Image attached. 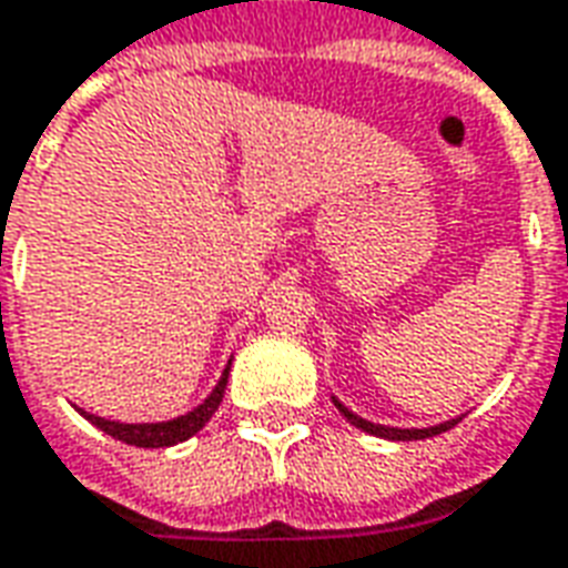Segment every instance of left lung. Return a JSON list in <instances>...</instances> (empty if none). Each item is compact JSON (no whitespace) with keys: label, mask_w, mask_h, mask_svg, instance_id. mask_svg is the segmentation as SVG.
<instances>
[{"label":"left lung","mask_w":568,"mask_h":568,"mask_svg":"<svg viewBox=\"0 0 568 568\" xmlns=\"http://www.w3.org/2000/svg\"><path fill=\"white\" fill-rule=\"evenodd\" d=\"M333 404H336V409H339L342 416L352 422L355 428H361V432H367V434H376V437H385V440H425V437L444 434L458 425V419H449L444 422V425H434V428H388V425H373V422L361 419V416H355L348 406H342L336 397H333Z\"/></svg>","instance_id":"8db88e82"}]
</instances>
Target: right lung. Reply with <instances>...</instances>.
<instances>
[{
    "instance_id": "1",
    "label": "right lung",
    "mask_w": 568,
    "mask_h": 568,
    "mask_svg": "<svg viewBox=\"0 0 568 568\" xmlns=\"http://www.w3.org/2000/svg\"><path fill=\"white\" fill-rule=\"evenodd\" d=\"M226 382H229V367L223 369V376H220V382H216V388H213L211 397H207L204 404L195 406V409L186 413V416H180V419H171V422L122 425V422L100 419V416H91V413H82V416L91 422V425H98L100 432H106L110 437H115V440H122V444L146 446V449H162V446L183 444V440H189L192 434H199L201 428H204V422H211V416L216 413V406H220V400H223Z\"/></svg>"
}]
</instances>
